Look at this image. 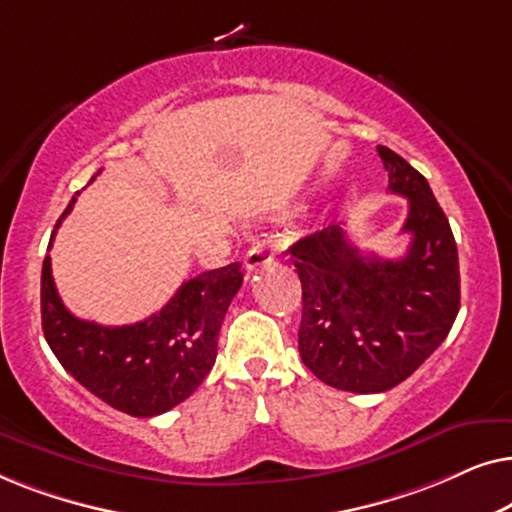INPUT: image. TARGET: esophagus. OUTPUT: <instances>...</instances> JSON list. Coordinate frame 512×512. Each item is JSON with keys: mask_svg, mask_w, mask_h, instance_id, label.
<instances>
[{"mask_svg": "<svg viewBox=\"0 0 512 512\" xmlns=\"http://www.w3.org/2000/svg\"><path fill=\"white\" fill-rule=\"evenodd\" d=\"M268 263H272V254L263 247V244L251 247L247 251V256H244V265H247L249 272H254L256 268H261V265H268Z\"/></svg>", "mask_w": 512, "mask_h": 512, "instance_id": "obj_1", "label": "esophagus"}]
</instances>
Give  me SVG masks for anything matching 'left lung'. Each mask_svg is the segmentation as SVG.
<instances>
[{
	"mask_svg": "<svg viewBox=\"0 0 512 512\" xmlns=\"http://www.w3.org/2000/svg\"><path fill=\"white\" fill-rule=\"evenodd\" d=\"M389 191L408 198L401 258L361 254L340 226L289 247L303 284L300 359L328 387L380 394L415 373L447 338L459 312V256L429 181L377 146Z\"/></svg>",
	"mask_w": 512,
	"mask_h": 512,
	"instance_id": "8db88e82",
	"label": "left lung"
}]
</instances>
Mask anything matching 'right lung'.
<instances>
[{
    "instance_id": "obj_1",
    "label": "right lung",
    "mask_w": 512,
    "mask_h": 512,
    "mask_svg": "<svg viewBox=\"0 0 512 512\" xmlns=\"http://www.w3.org/2000/svg\"><path fill=\"white\" fill-rule=\"evenodd\" d=\"M74 202L76 198L55 228ZM53 237L55 230L51 244ZM240 286V263H230L186 279L170 303L144 321L102 326L67 310L55 289L51 256H46L41 328L62 368L90 394L125 415L156 417L186 401L212 370L223 317Z\"/></svg>"
}]
</instances>
